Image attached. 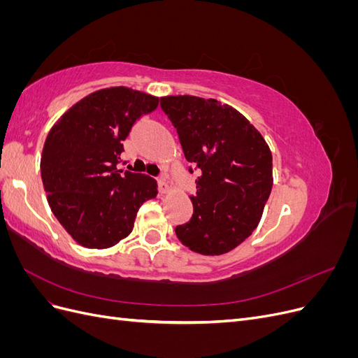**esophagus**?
Listing matches in <instances>:
<instances>
[{
    "label": "esophagus",
    "mask_w": 358,
    "mask_h": 358,
    "mask_svg": "<svg viewBox=\"0 0 358 358\" xmlns=\"http://www.w3.org/2000/svg\"><path fill=\"white\" fill-rule=\"evenodd\" d=\"M157 182H158V191H159L161 194H167V192L170 191V187H169V183H167L166 175H161V176L157 179Z\"/></svg>",
    "instance_id": "esophagus-1"
}]
</instances>
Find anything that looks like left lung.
I'll return each mask as SVG.
<instances>
[{"label":"left lung","mask_w":358,"mask_h":358,"mask_svg":"<svg viewBox=\"0 0 358 358\" xmlns=\"http://www.w3.org/2000/svg\"><path fill=\"white\" fill-rule=\"evenodd\" d=\"M187 161L199 171L192 216L175 231L191 251L221 255L239 246L262 220L273 187L272 152L233 107L194 95L162 96Z\"/></svg>","instance_id":"obj_1"}]
</instances>
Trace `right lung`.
<instances>
[{"instance_id": "obj_1", "label": "right lung", "mask_w": 358, "mask_h": 358, "mask_svg": "<svg viewBox=\"0 0 358 358\" xmlns=\"http://www.w3.org/2000/svg\"><path fill=\"white\" fill-rule=\"evenodd\" d=\"M158 96L115 86L85 96L48 134L41 179L53 215L85 248L104 249L133 231L137 212L157 197V182L117 170L122 142Z\"/></svg>"}]
</instances>
